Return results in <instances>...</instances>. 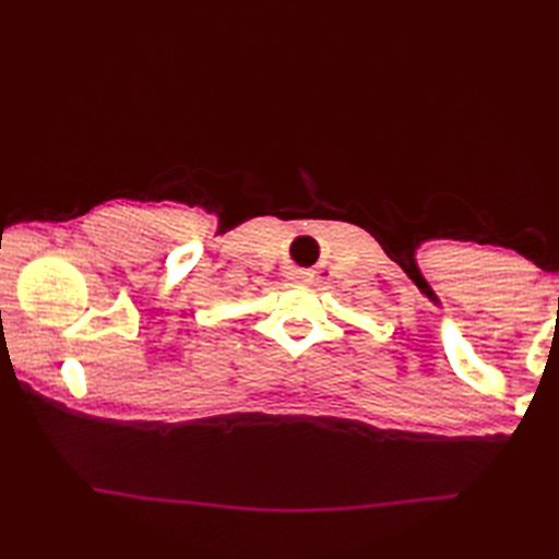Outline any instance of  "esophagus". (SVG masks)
<instances>
[{
  "label": "esophagus",
  "instance_id": "34e87169",
  "mask_svg": "<svg viewBox=\"0 0 559 559\" xmlns=\"http://www.w3.org/2000/svg\"><path fill=\"white\" fill-rule=\"evenodd\" d=\"M302 281H305V283H310V281H312V276H302Z\"/></svg>",
  "mask_w": 559,
  "mask_h": 559
}]
</instances>
